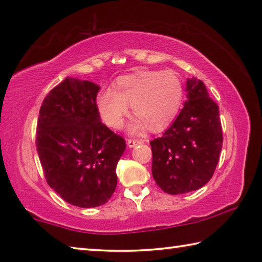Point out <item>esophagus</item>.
<instances>
[{"instance_id":"1","label":"esophagus","mask_w":262,"mask_h":262,"mask_svg":"<svg viewBox=\"0 0 262 262\" xmlns=\"http://www.w3.org/2000/svg\"><path fill=\"white\" fill-rule=\"evenodd\" d=\"M140 143H143V140H135V139H128L127 141V144L129 148H134L135 145L140 144Z\"/></svg>"}]
</instances>
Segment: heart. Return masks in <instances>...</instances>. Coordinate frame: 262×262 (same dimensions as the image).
Here are the masks:
<instances>
[{
    "mask_svg": "<svg viewBox=\"0 0 262 262\" xmlns=\"http://www.w3.org/2000/svg\"><path fill=\"white\" fill-rule=\"evenodd\" d=\"M184 100V83L172 70H137L119 77L113 89H106L96 99L101 120L111 128H120L128 105L136 118L133 130L148 127L151 132L166 128L179 113Z\"/></svg>",
    "mask_w": 262,
    "mask_h": 262,
    "instance_id": "1",
    "label": "heart"
}]
</instances>
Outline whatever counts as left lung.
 Returning a JSON list of instances; mask_svg holds the SVG:
<instances>
[{
    "label": "left lung",
    "instance_id": "1",
    "mask_svg": "<svg viewBox=\"0 0 262 262\" xmlns=\"http://www.w3.org/2000/svg\"><path fill=\"white\" fill-rule=\"evenodd\" d=\"M186 85L183 110L162 137L150 142L154 179L172 195L196 190L211 179L223 143L219 106L206 85L195 77Z\"/></svg>",
    "mask_w": 262,
    "mask_h": 262
}]
</instances>
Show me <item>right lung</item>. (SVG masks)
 <instances>
[{
    "instance_id": "right-lung-1",
    "label": "right lung",
    "mask_w": 262,
    "mask_h": 262,
    "mask_svg": "<svg viewBox=\"0 0 262 262\" xmlns=\"http://www.w3.org/2000/svg\"><path fill=\"white\" fill-rule=\"evenodd\" d=\"M97 84L67 77L43 99L35 145L47 184L76 207L107 202L117 187V165L126 149L100 121Z\"/></svg>"
}]
</instances>
